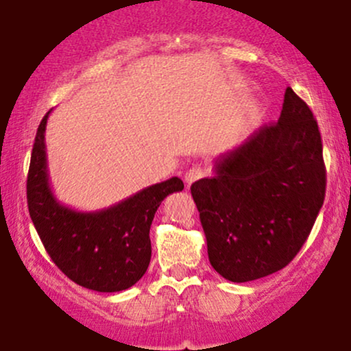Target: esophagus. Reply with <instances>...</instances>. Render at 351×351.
<instances>
[{"label":"esophagus","mask_w":351,"mask_h":351,"mask_svg":"<svg viewBox=\"0 0 351 351\" xmlns=\"http://www.w3.org/2000/svg\"><path fill=\"white\" fill-rule=\"evenodd\" d=\"M204 175H206V171H204L203 168H201V167H193V168H189V170L186 171V175H184V181H186L188 184H191V183H195V181H198V180L203 178Z\"/></svg>","instance_id":"1"}]
</instances>
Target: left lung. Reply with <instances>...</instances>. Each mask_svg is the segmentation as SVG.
I'll list each match as a JSON object with an SVG mask.
<instances>
[{
    "label": "left lung",
    "mask_w": 351,
    "mask_h": 351,
    "mask_svg": "<svg viewBox=\"0 0 351 351\" xmlns=\"http://www.w3.org/2000/svg\"><path fill=\"white\" fill-rule=\"evenodd\" d=\"M312 110L287 87L277 123L263 125L191 184L209 263L231 282L287 265L312 231L327 170Z\"/></svg>",
    "instance_id": "left-lung-1"
}]
</instances>
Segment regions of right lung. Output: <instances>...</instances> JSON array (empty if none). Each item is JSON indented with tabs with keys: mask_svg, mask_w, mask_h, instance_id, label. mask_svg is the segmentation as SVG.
Masks as SVG:
<instances>
[{
	"mask_svg": "<svg viewBox=\"0 0 351 351\" xmlns=\"http://www.w3.org/2000/svg\"><path fill=\"white\" fill-rule=\"evenodd\" d=\"M36 134L27 173V208L44 247L75 284L97 292L132 287L152 259L150 226L162 201L184 188L178 176L152 184L100 211H75L56 199L46 158L47 117Z\"/></svg>",
	"mask_w": 351,
	"mask_h": 351,
	"instance_id": "obj_1",
	"label": "right lung"
}]
</instances>
